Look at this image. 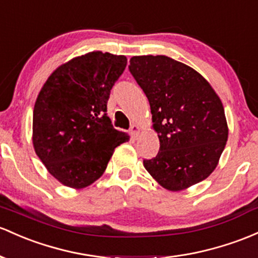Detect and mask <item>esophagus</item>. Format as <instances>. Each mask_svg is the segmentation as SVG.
Masks as SVG:
<instances>
[{"label":"esophagus","mask_w":258,"mask_h":258,"mask_svg":"<svg viewBox=\"0 0 258 258\" xmlns=\"http://www.w3.org/2000/svg\"><path fill=\"white\" fill-rule=\"evenodd\" d=\"M140 131H141L140 126H138V124H136V123L132 124L131 130H130V132H131L132 137H134V138H137L138 137V135H140Z\"/></svg>","instance_id":"obj_1"}]
</instances>
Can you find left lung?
Returning a JSON list of instances; mask_svg holds the SVG:
<instances>
[{
    "mask_svg": "<svg viewBox=\"0 0 258 258\" xmlns=\"http://www.w3.org/2000/svg\"><path fill=\"white\" fill-rule=\"evenodd\" d=\"M130 72L151 105L160 148L143 160L151 176L169 191H182L214 171L228 141L222 100L202 75L164 55L134 56Z\"/></svg>",
    "mask_w": 258,
    "mask_h": 258,
    "instance_id": "obj_1",
    "label": "left lung"
}]
</instances>
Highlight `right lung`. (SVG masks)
I'll use <instances>...</instances> for the list:
<instances>
[{
    "instance_id": "obj_1",
    "label": "right lung",
    "mask_w": 258,
    "mask_h": 258,
    "mask_svg": "<svg viewBox=\"0 0 258 258\" xmlns=\"http://www.w3.org/2000/svg\"><path fill=\"white\" fill-rule=\"evenodd\" d=\"M126 64L123 55L92 51L58 66L41 87L33 112L34 151L62 185H92L116 147L130 140L106 115L110 90Z\"/></svg>"
}]
</instances>
